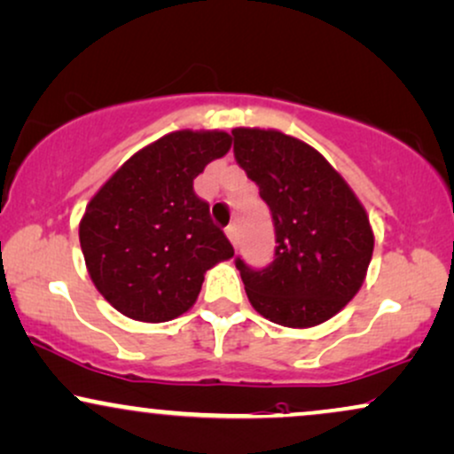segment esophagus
Wrapping results in <instances>:
<instances>
[{
    "label": "esophagus",
    "instance_id": "esophagus-1",
    "mask_svg": "<svg viewBox=\"0 0 454 454\" xmlns=\"http://www.w3.org/2000/svg\"><path fill=\"white\" fill-rule=\"evenodd\" d=\"M226 234H228V239H231V243L234 245V247H237V245H239V226H237V223H231V226L226 228Z\"/></svg>",
    "mask_w": 454,
    "mask_h": 454
}]
</instances>
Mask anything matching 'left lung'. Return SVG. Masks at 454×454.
Returning a JSON list of instances; mask_svg holds the SVG:
<instances>
[{"label":"left lung","mask_w":454,"mask_h":454,"mask_svg":"<svg viewBox=\"0 0 454 454\" xmlns=\"http://www.w3.org/2000/svg\"><path fill=\"white\" fill-rule=\"evenodd\" d=\"M234 158L275 223V260L241 270L251 307L272 324L313 327L359 292L372 260L365 209L315 147L281 130L234 129Z\"/></svg>","instance_id":"8db88e82"}]
</instances>
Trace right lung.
<instances>
[{
    "label": "right lung",
    "mask_w": 454,
    "mask_h": 454,
    "mask_svg": "<svg viewBox=\"0 0 454 454\" xmlns=\"http://www.w3.org/2000/svg\"><path fill=\"white\" fill-rule=\"evenodd\" d=\"M223 130H175L139 150L92 196L80 245L95 287L135 321L160 324L199 298L205 272L234 249L194 192L196 175L231 150Z\"/></svg>",
    "instance_id": "obj_1"
}]
</instances>
